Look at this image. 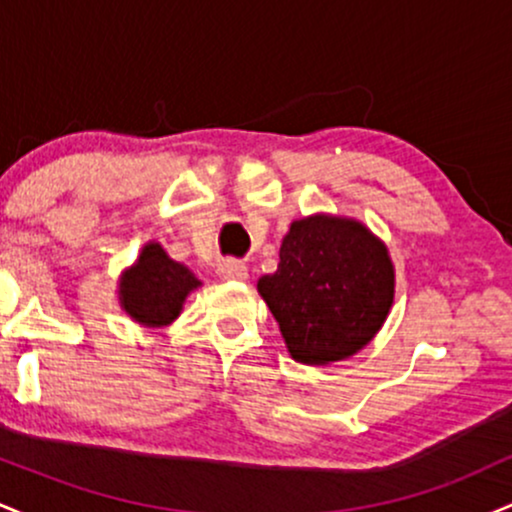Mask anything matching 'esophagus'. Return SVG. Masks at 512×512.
<instances>
[{"instance_id":"34e87169","label":"esophagus","mask_w":512,"mask_h":512,"mask_svg":"<svg viewBox=\"0 0 512 512\" xmlns=\"http://www.w3.org/2000/svg\"><path fill=\"white\" fill-rule=\"evenodd\" d=\"M216 272H219L221 279H226V281L248 279V267H245V264L240 260H233V257H226V260H221L219 267H216Z\"/></svg>"}]
</instances>
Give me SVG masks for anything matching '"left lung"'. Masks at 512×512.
<instances>
[{
  "mask_svg": "<svg viewBox=\"0 0 512 512\" xmlns=\"http://www.w3.org/2000/svg\"><path fill=\"white\" fill-rule=\"evenodd\" d=\"M291 356L342 361L383 327L395 296L387 248L363 223L310 216L291 223L279 269L257 281Z\"/></svg>",
  "mask_w": 512,
  "mask_h": 512,
  "instance_id": "left-lung-1",
  "label": "left lung"
}]
</instances>
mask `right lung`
Masks as SVG:
<instances>
[{
  "instance_id": "right-lung-1",
  "label": "right lung",
  "mask_w": 512,
  "mask_h": 512,
  "mask_svg": "<svg viewBox=\"0 0 512 512\" xmlns=\"http://www.w3.org/2000/svg\"><path fill=\"white\" fill-rule=\"evenodd\" d=\"M197 286L199 279L190 269L170 260L158 243H149L122 279L120 298L134 320L161 327L180 315L182 301Z\"/></svg>"
}]
</instances>
